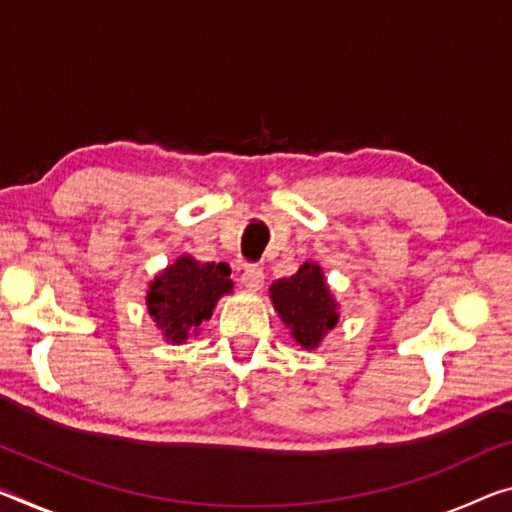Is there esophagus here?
<instances>
[{
	"label": "esophagus",
	"mask_w": 512,
	"mask_h": 512,
	"mask_svg": "<svg viewBox=\"0 0 512 512\" xmlns=\"http://www.w3.org/2000/svg\"><path fill=\"white\" fill-rule=\"evenodd\" d=\"M241 282L243 285H246L248 289H259L264 285V271H262V266H257V264H248L246 269H243V273H241Z\"/></svg>",
	"instance_id": "esophagus-1"
}]
</instances>
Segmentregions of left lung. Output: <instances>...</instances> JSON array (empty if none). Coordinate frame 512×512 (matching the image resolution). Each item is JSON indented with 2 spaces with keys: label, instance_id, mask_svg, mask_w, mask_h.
Instances as JSON below:
<instances>
[{
  "label": "left lung",
  "instance_id": "obj_1",
  "mask_svg": "<svg viewBox=\"0 0 512 512\" xmlns=\"http://www.w3.org/2000/svg\"><path fill=\"white\" fill-rule=\"evenodd\" d=\"M269 294L275 312L291 328V337L307 351L319 346L326 332L337 326L339 305L319 264L305 262L291 278L273 282Z\"/></svg>",
  "mask_w": 512,
  "mask_h": 512
}]
</instances>
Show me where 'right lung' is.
<instances>
[{
  "mask_svg": "<svg viewBox=\"0 0 512 512\" xmlns=\"http://www.w3.org/2000/svg\"><path fill=\"white\" fill-rule=\"evenodd\" d=\"M230 291V266L225 262L200 264L182 255L150 282L145 303L166 342L182 344L212 316L218 298Z\"/></svg>",
  "mask_w": 512,
  "mask_h": 512,
  "instance_id": "add662e5",
  "label": "right lung"
}]
</instances>
